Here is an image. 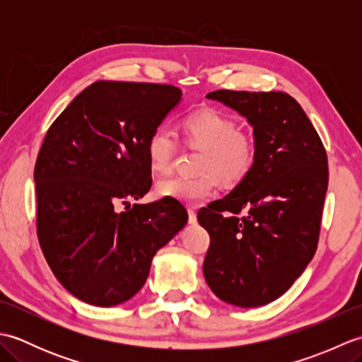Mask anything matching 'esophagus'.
Instances as JSON below:
<instances>
[{
    "mask_svg": "<svg viewBox=\"0 0 362 362\" xmlns=\"http://www.w3.org/2000/svg\"><path fill=\"white\" fill-rule=\"evenodd\" d=\"M188 222L193 226L197 222V214H196V210L193 209V206H189L188 209Z\"/></svg>",
    "mask_w": 362,
    "mask_h": 362,
    "instance_id": "obj_1",
    "label": "esophagus"
}]
</instances>
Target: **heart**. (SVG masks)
<instances>
[{
  "mask_svg": "<svg viewBox=\"0 0 362 362\" xmlns=\"http://www.w3.org/2000/svg\"><path fill=\"white\" fill-rule=\"evenodd\" d=\"M183 140L191 148L202 149L197 158L194 177H173L157 183L158 197H171L180 202H201L210 197L218 179L226 185H236L252 171L257 157L253 136L238 130L236 119L214 107H202L182 121ZM177 144L166 129L153 130L146 144L151 169L168 174L173 168Z\"/></svg>",
  "mask_w": 362,
  "mask_h": 362,
  "instance_id": "1",
  "label": "heart"
}]
</instances>
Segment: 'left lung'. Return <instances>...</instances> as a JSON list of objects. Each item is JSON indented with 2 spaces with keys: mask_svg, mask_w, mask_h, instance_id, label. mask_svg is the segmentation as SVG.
Wrapping results in <instances>:
<instances>
[{
  "mask_svg": "<svg viewBox=\"0 0 362 362\" xmlns=\"http://www.w3.org/2000/svg\"><path fill=\"white\" fill-rule=\"evenodd\" d=\"M206 98L247 118L257 157L244 180L197 213L210 235L204 276L221 300L255 308L283 296L316 253L327 152L288 93L218 90Z\"/></svg>",
  "mask_w": 362,
  "mask_h": 362,
  "instance_id": "left-lung-1",
  "label": "left lung"
}]
</instances>
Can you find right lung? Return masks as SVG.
I'll return each instance as SVG.
<instances>
[{
    "instance_id": "1",
    "label": "right lung",
    "mask_w": 362,
    "mask_h": 362,
    "mask_svg": "<svg viewBox=\"0 0 362 362\" xmlns=\"http://www.w3.org/2000/svg\"><path fill=\"white\" fill-rule=\"evenodd\" d=\"M173 86L98 81L45 135L34 169L37 236L62 286L95 306L127 302L152 258L185 227L171 197L134 204L152 185L148 138L180 103ZM127 204L126 212H118Z\"/></svg>"
}]
</instances>
